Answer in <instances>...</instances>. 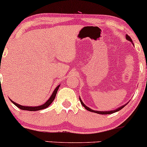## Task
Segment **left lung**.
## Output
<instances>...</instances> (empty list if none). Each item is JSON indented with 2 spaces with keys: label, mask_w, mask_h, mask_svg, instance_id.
<instances>
[{
  "label": "left lung",
  "mask_w": 147,
  "mask_h": 147,
  "mask_svg": "<svg viewBox=\"0 0 147 147\" xmlns=\"http://www.w3.org/2000/svg\"><path fill=\"white\" fill-rule=\"evenodd\" d=\"M126 39H127V40H129V41H131V42H132V39H131V37H130L129 36H128L127 34H126ZM79 100H80V102H81V104H82V106H83L86 109V110L89 111H90V112H94V113H98V114H102V115L112 114V113H115V112H117V111H120L121 109H123V108L124 107V106H125V105H124V106H121V107L118 108L117 109H116V110H114V111H104V112H103V111H93V110H92V109H90V108L87 107V106H86L85 104H84L83 102H82V99H81L80 98H79Z\"/></svg>",
  "instance_id": "left-lung-1"
}]
</instances>
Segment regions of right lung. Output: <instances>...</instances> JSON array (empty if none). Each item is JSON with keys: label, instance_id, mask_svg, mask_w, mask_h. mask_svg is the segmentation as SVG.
Segmentation results:
<instances>
[{"label": "right lung", "instance_id": "right-lung-1", "mask_svg": "<svg viewBox=\"0 0 147 147\" xmlns=\"http://www.w3.org/2000/svg\"><path fill=\"white\" fill-rule=\"evenodd\" d=\"M59 88V86H57L56 88H55V90H54L53 93H52L51 97H50V99H49L45 103V104H43V105H41V106H35V107H32V106H23L19 105V104H16V103L14 102L13 101H11V102H12L15 106H17L18 109H21V110L30 111H36L42 110V109H46V108H48V106L52 104V102H53L54 99H55V97H56L57 92V90H58Z\"/></svg>", "mask_w": 147, "mask_h": 147}]
</instances>
